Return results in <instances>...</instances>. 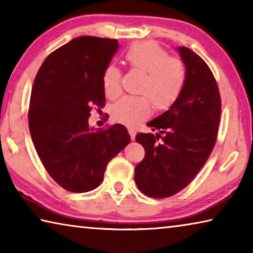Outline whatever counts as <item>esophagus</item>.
<instances>
[{
  "mask_svg": "<svg viewBox=\"0 0 253 253\" xmlns=\"http://www.w3.org/2000/svg\"><path fill=\"white\" fill-rule=\"evenodd\" d=\"M128 132H129L131 140H134L135 139V136H136V130L134 129V128H128Z\"/></svg>",
  "mask_w": 253,
  "mask_h": 253,
  "instance_id": "1",
  "label": "esophagus"
}]
</instances>
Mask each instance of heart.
Returning a JSON list of instances; mask_svg holds the SVG:
<instances>
[{
  "mask_svg": "<svg viewBox=\"0 0 253 253\" xmlns=\"http://www.w3.org/2000/svg\"><path fill=\"white\" fill-rule=\"evenodd\" d=\"M125 60L131 70L144 74L139 92L145 96L123 97L114 105L111 115L116 122L132 127L149 116V100L158 110L169 108L177 100L185 85L186 68L181 58L169 55L168 51L153 41L131 44L126 50ZM102 87L107 97L119 95L122 71L118 67L108 65L105 68Z\"/></svg>",
  "mask_w": 253,
  "mask_h": 253,
  "instance_id": "heart-1",
  "label": "heart"
}]
</instances>
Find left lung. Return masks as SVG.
Masks as SVG:
<instances>
[{
  "instance_id": "obj_1",
  "label": "left lung",
  "mask_w": 253,
  "mask_h": 253,
  "mask_svg": "<svg viewBox=\"0 0 253 253\" xmlns=\"http://www.w3.org/2000/svg\"><path fill=\"white\" fill-rule=\"evenodd\" d=\"M186 81L169 110L147 124L160 134L136 136L145 156L135 168L139 191L155 199L169 198L192 182L216 142L221 97L207 62L194 51L179 46Z\"/></svg>"
}]
</instances>
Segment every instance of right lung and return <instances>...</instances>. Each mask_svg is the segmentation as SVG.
Instances as JSON below:
<instances>
[{
  "instance_id": "1",
  "label": "right lung",
  "mask_w": 253,
  "mask_h": 253,
  "mask_svg": "<svg viewBox=\"0 0 253 253\" xmlns=\"http://www.w3.org/2000/svg\"><path fill=\"white\" fill-rule=\"evenodd\" d=\"M116 39L84 36L51 52L34 79L29 129L49 175L74 193L96 188L109 161L130 142L125 126L89 127L92 108H104L102 72Z\"/></svg>"
}]
</instances>
